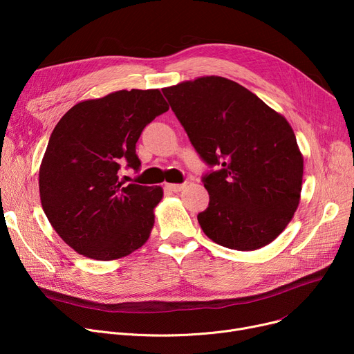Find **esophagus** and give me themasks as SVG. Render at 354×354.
<instances>
[{"label":"esophagus","mask_w":354,"mask_h":354,"mask_svg":"<svg viewBox=\"0 0 354 354\" xmlns=\"http://www.w3.org/2000/svg\"><path fill=\"white\" fill-rule=\"evenodd\" d=\"M166 188L172 192H180L185 188V183H166Z\"/></svg>","instance_id":"esophagus-1"}]
</instances>
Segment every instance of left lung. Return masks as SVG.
Instances as JSON below:
<instances>
[{
  "label": "left lung",
  "mask_w": 354,
  "mask_h": 354,
  "mask_svg": "<svg viewBox=\"0 0 354 354\" xmlns=\"http://www.w3.org/2000/svg\"><path fill=\"white\" fill-rule=\"evenodd\" d=\"M209 167L198 222L214 243L254 251L280 235L300 202L303 156L284 116L241 84L207 76L162 88Z\"/></svg>",
  "instance_id": "1"
}]
</instances>
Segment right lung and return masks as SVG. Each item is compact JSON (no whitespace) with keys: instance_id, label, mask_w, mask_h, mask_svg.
<instances>
[{"instance_id":"1","label":"right lung","mask_w":354,"mask_h":354,"mask_svg":"<svg viewBox=\"0 0 354 354\" xmlns=\"http://www.w3.org/2000/svg\"><path fill=\"white\" fill-rule=\"evenodd\" d=\"M167 109L158 88L119 90L73 106L54 127L40 166V198L50 224L74 251L110 261L147 241L163 191L124 185L119 169H140L136 142Z\"/></svg>"}]
</instances>
